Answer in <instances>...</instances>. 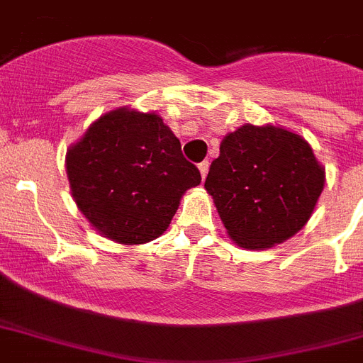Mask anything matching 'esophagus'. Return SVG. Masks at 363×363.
Here are the masks:
<instances>
[{
  "label": "esophagus",
  "instance_id": "34e87169",
  "mask_svg": "<svg viewBox=\"0 0 363 363\" xmlns=\"http://www.w3.org/2000/svg\"><path fill=\"white\" fill-rule=\"evenodd\" d=\"M208 169H210V162H208V161H204V162H201V164H199V172H201L202 181H204L206 175H208Z\"/></svg>",
  "mask_w": 363,
  "mask_h": 363
}]
</instances>
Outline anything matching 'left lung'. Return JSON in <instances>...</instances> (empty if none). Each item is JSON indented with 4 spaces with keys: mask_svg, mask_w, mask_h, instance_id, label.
Listing matches in <instances>:
<instances>
[{
    "mask_svg": "<svg viewBox=\"0 0 363 363\" xmlns=\"http://www.w3.org/2000/svg\"><path fill=\"white\" fill-rule=\"evenodd\" d=\"M324 184L325 168L303 137L247 123L222 139L204 188L233 242L266 250L308 224Z\"/></svg>",
    "mask_w": 363,
    "mask_h": 363,
    "instance_id": "left-lung-1",
    "label": "left lung"
}]
</instances>
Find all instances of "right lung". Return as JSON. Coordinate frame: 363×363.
<instances>
[{"label":"right lung","instance_id":"obj_1","mask_svg":"<svg viewBox=\"0 0 363 363\" xmlns=\"http://www.w3.org/2000/svg\"><path fill=\"white\" fill-rule=\"evenodd\" d=\"M68 182L81 213L103 237L137 246L168 230L197 166L155 112L116 108L67 150Z\"/></svg>","mask_w":363,"mask_h":363}]
</instances>
